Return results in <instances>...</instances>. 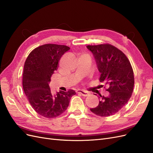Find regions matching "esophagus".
Listing matches in <instances>:
<instances>
[{"instance_id": "34e87169", "label": "esophagus", "mask_w": 153, "mask_h": 153, "mask_svg": "<svg viewBox=\"0 0 153 153\" xmlns=\"http://www.w3.org/2000/svg\"><path fill=\"white\" fill-rule=\"evenodd\" d=\"M76 92L77 93H80L83 96H87L89 94V92H88L87 91H83V90H80V89H78L76 91Z\"/></svg>"}]
</instances>
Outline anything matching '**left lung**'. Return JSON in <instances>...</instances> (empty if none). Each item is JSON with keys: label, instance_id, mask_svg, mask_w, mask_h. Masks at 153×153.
Returning <instances> with one entry per match:
<instances>
[{"label": "left lung", "instance_id": "1", "mask_svg": "<svg viewBox=\"0 0 153 153\" xmlns=\"http://www.w3.org/2000/svg\"><path fill=\"white\" fill-rule=\"evenodd\" d=\"M87 48L96 59L101 73L100 81L107 85L106 91L110 92L107 97L100 95L99 105L90 110L101 117L111 116L127 104L132 95L134 87L132 66L126 55L112 45H87Z\"/></svg>", "mask_w": 153, "mask_h": 153}]
</instances>
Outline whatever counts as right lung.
Wrapping results in <instances>:
<instances>
[{"instance_id":"1","label":"right lung","mask_w":153,"mask_h":153,"mask_svg":"<svg viewBox=\"0 0 153 153\" xmlns=\"http://www.w3.org/2000/svg\"><path fill=\"white\" fill-rule=\"evenodd\" d=\"M70 49L66 45L45 44L34 48L24 64L22 85L27 98L35 112L46 118H54L65 112L75 91L53 95L49 87L62 55Z\"/></svg>"}]
</instances>
